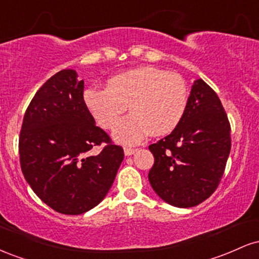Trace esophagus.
I'll list each match as a JSON object with an SVG mask.
<instances>
[{
	"instance_id": "34e87169",
	"label": "esophagus",
	"mask_w": 259,
	"mask_h": 259,
	"mask_svg": "<svg viewBox=\"0 0 259 259\" xmlns=\"http://www.w3.org/2000/svg\"><path fill=\"white\" fill-rule=\"evenodd\" d=\"M136 148H133V147H124V153H125V156H132L136 152Z\"/></svg>"
}]
</instances>
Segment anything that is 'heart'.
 <instances>
[{
  "label": "heart",
  "instance_id": "obj_1",
  "mask_svg": "<svg viewBox=\"0 0 259 259\" xmlns=\"http://www.w3.org/2000/svg\"><path fill=\"white\" fill-rule=\"evenodd\" d=\"M84 101L92 117L102 127L113 126L126 111L133 113L118 121L113 130L123 144H139L148 133L167 135L180 124L186 112L189 90L185 80L154 67H139L115 74L107 88H91Z\"/></svg>",
  "mask_w": 259,
  "mask_h": 259
}]
</instances>
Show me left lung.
I'll return each mask as SVG.
<instances>
[{
  "instance_id": "8db88e82",
  "label": "left lung",
  "mask_w": 259,
  "mask_h": 259,
  "mask_svg": "<svg viewBox=\"0 0 259 259\" xmlns=\"http://www.w3.org/2000/svg\"><path fill=\"white\" fill-rule=\"evenodd\" d=\"M154 157L148 180L171 206L200 204L215 191L230 153V123L218 95L195 80L183 120L168 136L148 146Z\"/></svg>"
}]
</instances>
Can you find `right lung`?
Returning <instances> with one entry per match:
<instances>
[{
    "mask_svg": "<svg viewBox=\"0 0 259 259\" xmlns=\"http://www.w3.org/2000/svg\"><path fill=\"white\" fill-rule=\"evenodd\" d=\"M84 80L63 69L38 89L19 136L20 167L32 191L62 214H82L108 194L124 151L95 124ZM105 144L100 154L95 146Z\"/></svg>",
    "mask_w": 259,
    "mask_h": 259,
    "instance_id": "obj_1",
    "label": "right lung"
}]
</instances>
